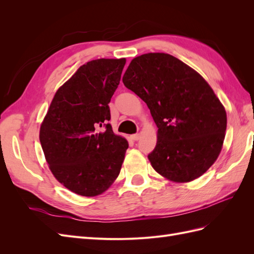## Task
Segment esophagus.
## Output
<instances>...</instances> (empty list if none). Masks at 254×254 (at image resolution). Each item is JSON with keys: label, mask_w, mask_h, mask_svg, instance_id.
I'll list each match as a JSON object with an SVG mask.
<instances>
[{"label": "esophagus", "mask_w": 254, "mask_h": 254, "mask_svg": "<svg viewBox=\"0 0 254 254\" xmlns=\"http://www.w3.org/2000/svg\"><path fill=\"white\" fill-rule=\"evenodd\" d=\"M131 139H132L133 141H139V139H140V133L132 134V135H131Z\"/></svg>", "instance_id": "esophagus-1"}]
</instances>
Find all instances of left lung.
I'll return each instance as SVG.
<instances>
[{
  "mask_svg": "<svg viewBox=\"0 0 254 254\" xmlns=\"http://www.w3.org/2000/svg\"><path fill=\"white\" fill-rule=\"evenodd\" d=\"M125 87L146 103L158 127L148 159L155 171L175 182L203 175L218 158L227 113L201 75L165 53L132 59Z\"/></svg>",
  "mask_w": 254,
  "mask_h": 254,
  "instance_id": "obj_1",
  "label": "left lung"
}]
</instances>
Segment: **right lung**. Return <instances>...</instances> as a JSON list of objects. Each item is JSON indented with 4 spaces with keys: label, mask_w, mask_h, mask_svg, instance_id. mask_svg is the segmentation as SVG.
I'll use <instances>...</instances> for the list:
<instances>
[{
    "label": "right lung",
    "mask_w": 254,
    "mask_h": 254,
    "mask_svg": "<svg viewBox=\"0 0 254 254\" xmlns=\"http://www.w3.org/2000/svg\"><path fill=\"white\" fill-rule=\"evenodd\" d=\"M125 64V58H103L81 65L58 89L41 124L50 170L80 196L104 193L121 172L128 142L114 134L108 104Z\"/></svg>",
    "instance_id": "obj_1"
}]
</instances>
